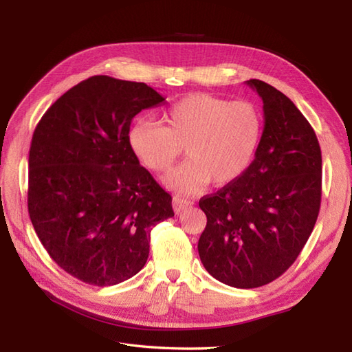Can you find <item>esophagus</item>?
<instances>
[{
    "instance_id": "34e87169",
    "label": "esophagus",
    "mask_w": 352,
    "mask_h": 352,
    "mask_svg": "<svg viewBox=\"0 0 352 352\" xmlns=\"http://www.w3.org/2000/svg\"><path fill=\"white\" fill-rule=\"evenodd\" d=\"M192 204H194L192 201L185 199L182 197H175L173 198V210H175V212H182L184 210L189 208Z\"/></svg>"
}]
</instances>
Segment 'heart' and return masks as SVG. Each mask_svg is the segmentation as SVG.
<instances>
[{
	"label": "heart",
	"instance_id": "heart-1",
	"mask_svg": "<svg viewBox=\"0 0 352 352\" xmlns=\"http://www.w3.org/2000/svg\"><path fill=\"white\" fill-rule=\"evenodd\" d=\"M164 124L138 119L127 132L131 151L155 173H166L185 148L189 160L164 184L195 194L210 184L226 186L251 166L263 135V116L250 101L190 94L170 105Z\"/></svg>",
	"mask_w": 352,
	"mask_h": 352
}]
</instances>
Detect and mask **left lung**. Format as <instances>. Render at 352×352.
<instances>
[{"instance_id": "obj_1", "label": "left lung", "mask_w": 352, "mask_h": 352, "mask_svg": "<svg viewBox=\"0 0 352 352\" xmlns=\"http://www.w3.org/2000/svg\"><path fill=\"white\" fill-rule=\"evenodd\" d=\"M264 127L254 162L233 184L199 199L207 226L199 258L217 280L251 289L278 279L310 238L322 201L316 132L285 94L258 79Z\"/></svg>"}]
</instances>
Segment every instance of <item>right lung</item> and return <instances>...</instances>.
Instances as JSON below:
<instances>
[{
  "label": "right lung",
  "mask_w": 352,
  "mask_h": 352,
  "mask_svg": "<svg viewBox=\"0 0 352 352\" xmlns=\"http://www.w3.org/2000/svg\"><path fill=\"white\" fill-rule=\"evenodd\" d=\"M163 101L142 82L100 74L63 94L32 136L30 221L50 257L85 283L131 279L146 263L151 229L175 216L127 142L133 117Z\"/></svg>",
  "instance_id": "right-lung-1"
}]
</instances>
